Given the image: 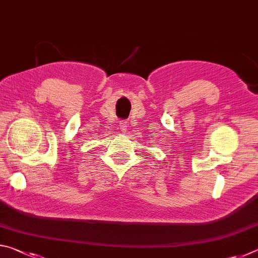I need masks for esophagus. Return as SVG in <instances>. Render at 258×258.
I'll list each match as a JSON object with an SVG mask.
<instances>
[{"label": "esophagus", "mask_w": 258, "mask_h": 258, "mask_svg": "<svg viewBox=\"0 0 258 258\" xmlns=\"http://www.w3.org/2000/svg\"><path fill=\"white\" fill-rule=\"evenodd\" d=\"M118 127L120 128V131H126V128H127V121L126 120H119L118 123Z\"/></svg>", "instance_id": "obj_1"}]
</instances>
